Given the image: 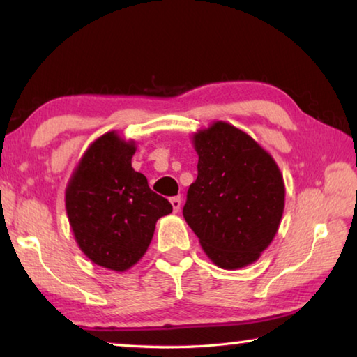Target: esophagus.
<instances>
[{
    "instance_id": "1",
    "label": "esophagus",
    "mask_w": 357,
    "mask_h": 357,
    "mask_svg": "<svg viewBox=\"0 0 357 357\" xmlns=\"http://www.w3.org/2000/svg\"><path fill=\"white\" fill-rule=\"evenodd\" d=\"M170 203H172L174 213H179V209H181V198L179 197H173V198H170Z\"/></svg>"
}]
</instances>
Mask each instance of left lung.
I'll return each instance as SVG.
<instances>
[{"mask_svg": "<svg viewBox=\"0 0 357 357\" xmlns=\"http://www.w3.org/2000/svg\"><path fill=\"white\" fill-rule=\"evenodd\" d=\"M198 176L183 215L211 261L238 269L273 243L285 206L279 167L245 132L217 121L193 135Z\"/></svg>", "mask_w": 357, "mask_h": 357, "instance_id": "left-lung-1", "label": "left lung"}]
</instances>
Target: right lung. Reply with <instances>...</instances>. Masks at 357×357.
Instances as JSON below:
<instances>
[{
  "mask_svg": "<svg viewBox=\"0 0 357 357\" xmlns=\"http://www.w3.org/2000/svg\"><path fill=\"white\" fill-rule=\"evenodd\" d=\"M135 142L107 132L91 143L66 189V211L78 247L93 263L123 273L153 239L155 222L173 208L132 168Z\"/></svg>",
  "mask_w": 357,
  "mask_h": 357,
  "instance_id": "right-lung-1",
  "label": "right lung"
}]
</instances>
